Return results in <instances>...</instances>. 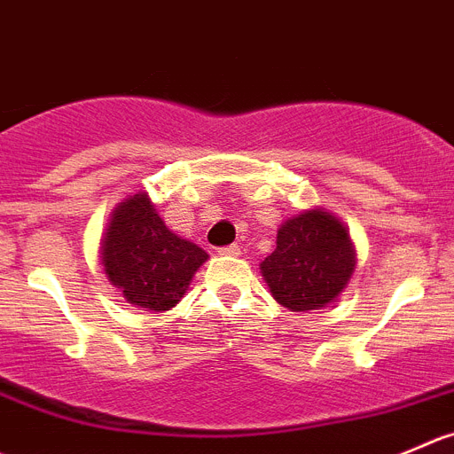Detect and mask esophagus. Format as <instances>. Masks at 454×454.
I'll list each match as a JSON object with an SVG mask.
<instances>
[{
    "label": "esophagus",
    "mask_w": 454,
    "mask_h": 454,
    "mask_svg": "<svg viewBox=\"0 0 454 454\" xmlns=\"http://www.w3.org/2000/svg\"><path fill=\"white\" fill-rule=\"evenodd\" d=\"M217 253L226 254V257H237V254L241 253V248L237 244H231V246H223V248H219Z\"/></svg>",
    "instance_id": "1"
}]
</instances>
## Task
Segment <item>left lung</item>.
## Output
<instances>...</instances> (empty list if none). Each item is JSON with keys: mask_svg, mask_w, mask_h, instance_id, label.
Returning a JSON list of instances; mask_svg holds the SVG:
<instances>
[{"mask_svg": "<svg viewBox=\"0 0 454 454\" xmlns=\"http://www.w3.org/2000/svg\"><path fill=\"white\" fill-rule=\"evenodd\" d=\"M353 270L348 231L324 210H306L281 223L277 248L262 262L272 297L294 312L319 310L333 301Z\"/></svg>", "mask_w": 454, "mask_h": 454, "instance_id": "obj_1", "label": "left lung"}]
</instances>
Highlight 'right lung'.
Returning a JSON list of instances; mask_svg holds the SVG:
<instances>
[{"instance_id":"1","label":"right lung","mask_w":454,"mask_h":454,"mask_svg":"<svg viewBox=\"0 0 454 454\" xmlns=\"http://www.w3.org/2000/svg\"><path fill=\"white\" fill-rule=\"evenodd\" d=\"M208 254L173 235L144 192L117 206L101 244V263L124 297L148 310H168L186 293Z\"/></svg>"}]
</instances>
